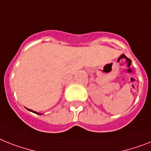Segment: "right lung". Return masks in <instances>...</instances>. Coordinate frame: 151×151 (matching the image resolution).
I'll return each mask as SVG.
<instances>
[{"instance_id": "right-lung-1", "label": "right lung", "mask_w": 151, "mask_h": 151, "mask_svg": "<svg viewBox=\"0 0 151 151\" xmlns=\"http://www.w3.org/2000/svg\"><path fill=\"white\" fill-rule=\"evenodd\" d=\"M27 109L29 110V111H32V112H34V113H35V114H38V115H42V114H41V113H40V112H37V111H33V110H32V109Z\"/></svg>"}]
</instances>
